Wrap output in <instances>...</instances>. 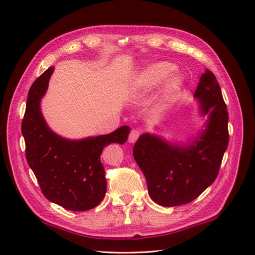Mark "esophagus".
<instances>
[{
	"label": "esophagus",
	"mask_w": 255,
	"mask_h": 255,
	"mask_svg": "<svg viewBox=\"0 0 255 255\" xmlns=\"http://www.w3.org/2000/svg\"><path fill=\"white\" fill-rule=\"evenodd\" d=\"M139 136H140V131L137 130V129H133V130H131L130 133H129L128 141L130 143H134L137 141V139L139 138Z\"/></svg>",
	"instance_id": "1"
}]
</instances>
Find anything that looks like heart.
<instances>
[{"label": "heart", "instance_id": "obj_1", "mask_svg": "<svg viewBox=\"0 0 255 255\" xmlns=\"http://www.w3.org/2000/svg\"><path fill=\"white\" fill-rule=\"evenodd\" d=\"M173 70H174V66L166 61L154 62L144 67L132 78L130 83V94L136 97L147 95L150 92H152ZM181 85L182 81L180 77L175 74L170 75L165 80L163 88H162L163 99L169 100L174 96L180 91Z\"/></svg>", "mask_w": 255, "mask_h": 255}]
</instances>
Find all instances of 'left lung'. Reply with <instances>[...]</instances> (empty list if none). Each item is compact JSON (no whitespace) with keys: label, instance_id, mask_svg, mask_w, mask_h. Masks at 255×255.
Segmentation results:
<instances>
[{"label":"left lung","instance_id":"8db88e82","mask_svg":"<svg viewBox=\"0 0 255 255\" xmlns=\"http://www.w3.org/2000/svg\"><path fill=\"white\" fill-rule=\"evenodd\" d=\"M203 116L198 136L186 144L142 133L133 145V158L147 181L154 203L174 207L191 203L214 183L228 147V112L214 73L206 70L194 94Z\"/></svg>","mask_w":255,"mask_h":255}]
</instances>
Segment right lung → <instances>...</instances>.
Returning <instances> with one entry per match:
<instances>
[{"instance_id":"obj_1","label":"right lung","mask_w":255,"mask_h":255,"mask_svg":"<svg viewBox=\"0 0 255 255\" xmlns=\"http://www.w3.org/2000/svg\"><path fill=\"white\" fill-rule=\"evenodd\" d=\"M53 72L47 69L30 86L21 122L26 159L45 197L63 208L84 211L96 207L106 194L103 149L127 141L130 128L122 126L108 134L81 140L62 138L48 127L40 110Z\"/></svg>"}]
</instances>
